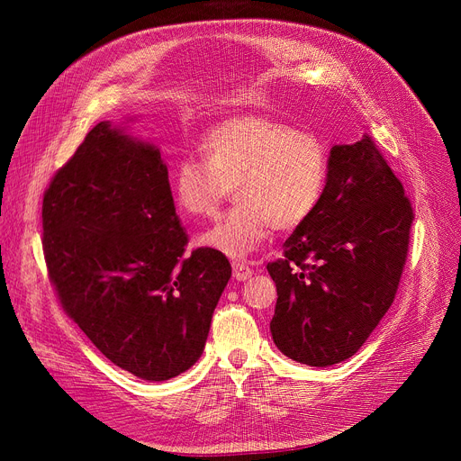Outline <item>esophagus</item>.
I'll return each instance as SVG.
<instances>
[{
  "label": "esophagus",
  "mask_w": 461,
  "mask_h": 461,
  "mask_svg": "<svg viewBox=\"0 0 461 461\" xmlns=\"http://www.w3.org/2000/svg\"><path fill=\"white\" fill-rule=\"evenodd\" d=\"M252 273H254V271L249 267V265L240 263V261H235V263H233V278H235V280L245 282V280H249V278L252 276Z\"/></svg>",
  "instance_id": "obj_1"
}]
</instances>
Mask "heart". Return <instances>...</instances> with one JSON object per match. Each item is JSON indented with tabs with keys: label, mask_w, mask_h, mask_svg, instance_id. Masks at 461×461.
Listing matches in <instances>:
<instances>
[{
	"label": "heart",
	"mask_w": 461,
	"mask_h": 461,
	"mask_svg": "<svg viewBox=\"0 0 461 461\" xmlns=\"http://www.w3.org/2000/svg\"><path fill=\"white\" fill-rule=\"evenodd\" d=\"M203 160L183 158L172 174V196L186 218H212L233 188L237 207L200 235L198 245L245 259L271 235L301 228L327 183L323 140L267 113L218 121L200 141Z\"/></svg>",
	"instance_id": "heart-1"
}]
</instances>
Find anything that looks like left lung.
Returning a JSON list of instances; mask_svg holds the SVG:
<instances>
[{
    "label": "left lung",
    "instance_id": "1",
    "mask_svg": "<svg viewBox=\"0 0 461 461\" xmlns=\"http://www.w3.org/2000/svg\"><path fill=\"white\" fill-rule=\"evenodd\" d=\"M411 222L403 186L370 136L332 145L316 211L267 265L276 348L318 368L353 357L394 301Z\"/></svg>",
    "mask_w": 461,
    "mask_h": 461
}]
</instances>
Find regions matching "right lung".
I'll return each instance as SVG.
<instances>
[{"label": "right lung", "instance_id": "obj_1", "mask_svg": "<svg viewBox=\"0 0 461 461\" xmlns=\"http://www.w3.org/2000/svg\"><path fill=\"white\" fill-rule=\"evenodd\" d=\"M186 243L158 145L125 125H95L44 192L42 249L65 312L145 381L196 365L231 276L224 254L185 258Z\"/></svg>", "mask_w": 461, "mask_h": 461}]
</instances>
